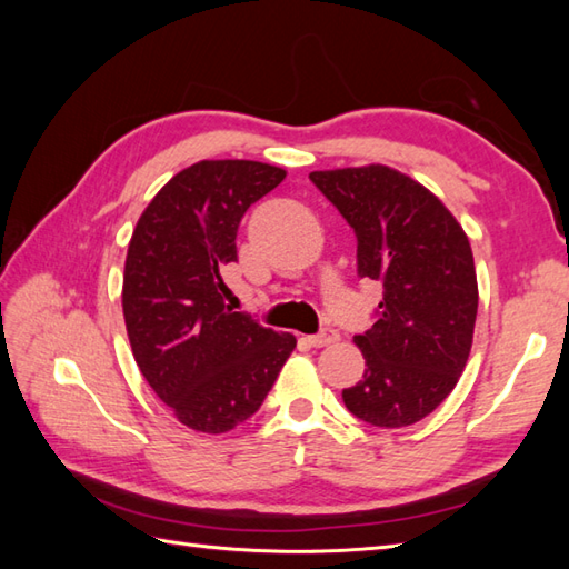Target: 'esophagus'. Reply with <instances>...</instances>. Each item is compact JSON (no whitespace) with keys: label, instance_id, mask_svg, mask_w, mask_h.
Wrapping results in <instances>:
<instances>
[{"label":"esophagus","instance_id":"esophagus-1","mask_svg":"<svg viewBox=\"0 0 569 569\" xmlns=\"http://www.w3.org/2000/svg\"><path fill=\"white\" fill-rule=\"evenodd\" d=\"M308 340H310L312 347H328V345L340 340V335H337V330H332V328H325V330H320L318 335L308 337Z\"/></svg>","mask_w":569,"mask_h":569}]
</instances>
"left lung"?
<instances>
[{
    "label": "left lung",
    "instance_id": "8db88e82",
    "mask_svg": "<svg viewBox=\"0 0 569 569\" xmlns=\"http://www.w3.org/2000/svg\"><path fill=\"white\" fill-rule=\"evenodd\" d=\"M357 237V273L383 288L373 325L355 342L365 379L345 389L352 416L403 428L430 416L462 373L477 320V271L450 210L389 166L310 173Z\"/></svg>",
    "mask_w": 569,
    "mask_h": 569
}]
</instances>
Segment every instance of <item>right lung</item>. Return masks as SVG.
<instances>
[{
	"mask_svg": "<svg viewBox=\"0 0 569 569\" xmlns=\"http://www.w3.org/2000/svg\"><path fill=\"white\" fill-rule=\"evenodd\" d=\"M286 178L259 161H200L139 217L122 308L137 365L183 426L220 435L261 408L296 347L224 300L241 217Z\"/></svg>",
	"mask_w": 569,
	"mask_h": 569,
	"instance_id": "1",
	"label": "right lung"
}]
</instances>
